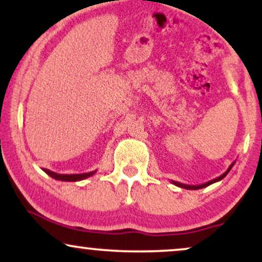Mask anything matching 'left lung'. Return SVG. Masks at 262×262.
Segmentation results:
<instances>
[{
	"label": "left lung",
	"instance_id": "8db88e82",
	"mask_svg": "<svg viewBox=\"0 0 262 262\" xmlns=\"http://www.w3.org/2000/svg\"><path fill=\"white\" fill-rule=\"evenodd\" d=\"M234 164H235V161H234L233 164H231L230 166L228 167V170L225 171V172L223 173V175H221V176L217 177V179H214V180H210V181L206 182V183H202V185H197V186H193V185H186V183H181V182H177V181H171V182H172L173 185H175V186H179V187H181V188H186V189H201V188H203V187H207V186L212 185V183H214V182H218V181H221V180H223L224 177L228 175V172H229V171L231 170V167L234 166Z\"/></svg>",
	"mask_w": 262,
	"mask_h": 262
}]
</instances>
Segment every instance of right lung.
I'll use <instances>...</instances> for the list:
<instances>
[{
    "label": "right lung",
    "mask_w": 262,
    "mask_h": 262,
    "mask_svg": "<svg viewBox=\"0 0 262 262\" xmlns=\"http://www.w3.org/2000/svg\"><path fill=\"white\" fill-rule=\"evenodd\" d=\"M43 171L45 173H48L50 177H53V179L55 180H59V181H68V182H76V181H81V180H85L87 177H91L92 175H95L96 171H91V172H85V173H70V175H68V173H56L54 172V171H50L48 169H43Z\"/></svg>",
    "instance_id": "add662e5"
}]
</instances>
